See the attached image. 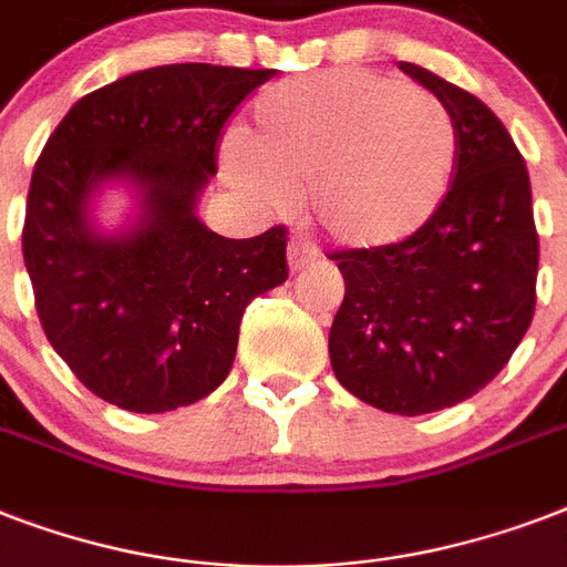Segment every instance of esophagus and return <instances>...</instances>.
<instances>
[{"label": "esophagus", "mask_w": 567, "mask_h": 567, "mask_svg": "<svg viewBox=\"0 0 567 567\" xmlns=\"http://www.w3.org/2000/svg\"><path fill=\"white\" fill-rule=\"evenodd\" d=\"M315 258H318V249L311 247V244H302V240H291L288 244V267H291V274L309 267Z\"/></svg>", "instance_id": "esophagus-1"}]
</instances>
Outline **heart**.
Instances as JSON below:
<instances>
[{
  "label": "heart",
  "instance_id": "heart-1",
  "mask_svg": "<svg viewBox=\"0 0 567 567\" xmlns=\"http://www.w3.org/2000/svg\"><path fill=\"white\" fill-rule=\"evenodd\" d=\"M456 167V126L430 91L371 70L302 75L267 93L252 137L223 150L226 179L274 208L311 190L344 247H385L439 212Z\"/></svg>",
  "mask_w": 567,
  "mask_h": 567
}]
</instances>
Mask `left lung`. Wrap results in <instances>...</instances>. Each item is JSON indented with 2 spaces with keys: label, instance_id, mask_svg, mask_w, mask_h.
<instances>
[{
  "label": "left lung",
  "instance_id": "left-lung-1",
  "mask_svg": "<svg viewBox=\"0 0 567 567\" xmlns=\"http://www.w3.org/2000/svg\"><path fill=\"white\" fill-rule=\"evenodd\" d=\"M456 126L439 212L405 240L338 249L344 302L329 329L338 382L382 412L426 414L485 388L536 315L538 231L524 155L474 93L400 61Z\"/></svg>",
  "mask_w": 567,
  "mask_h": 567
}]
</instances>
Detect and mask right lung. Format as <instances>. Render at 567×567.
I'll return each instance as SVG.
<instances>
[{
    "instance_id": "1",
    "label": "right lung",
    "mask_w": 567,
    "mask_h": 567,
    "mask_svg": "<svg viewBox=\"0 0 567 567\" xmlns=\"http://www.w3.org/2000/svg\"><path fill=\"white\" fill-rule=\"evenodd\" d=\"M274 70L167 64L87 93L31 173L22 258L40 327L87 391L126 412L203 400L229 377L244 309L288 279L285 226L223 238L196 217L217 144ZM128 181L136 226L102 236L90 199Z\"/></svg>"
}]
</instances>
